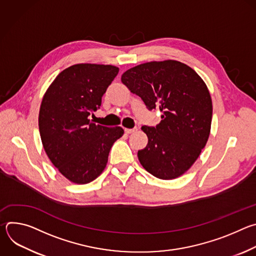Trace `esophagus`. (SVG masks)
Masks as SVG:
<instances>
[{"label": "esophagus", "mask_w": 256, "mask_h": 256, "mask_svg": "<svg viewBox=\"0 0 256 256\" xmlns=\"http://www.w3.org/2000/svg\"><path fill=\"white\" fill-rule=\"evenodd\" d=\"M136 130H138V128H136V126L132 128H124V132H126V134H132V132H136Z\"/></svg>", "instance_id": "esophagus-1"}]
</instances>
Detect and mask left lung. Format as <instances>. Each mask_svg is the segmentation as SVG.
I'll use <instances>...</instances> for the list:
<instances>
[{
    "label": "left lung",
    "mask_w": 256,
    "mask_h": 256,
    "mask_svg": "<svg viewBox=\"0 0 256 256\" xmlns=\"http://www.w3.org/2000/svg\"><path fill=\"white\" fill-rule=\"evenodd\" d=\"M122 82L149 110L162 112L156 126H142L149 140L138 152L142 166L160 179L182 175L210 136L212 105L206 85L190 66L171 60L134 66L124 72Z\"/></svg>",
    "instance_id": "obj_1"
}]
</instances>
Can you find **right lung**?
I'll return each mask as SVG.
<instances>
[{"mask_svg": "<svg viewBox=\"0 0 256 256\" xmlns=\"http://www.w3.org/2000/svg\"><path fill=\"white\" fill-rule=\"evenodd\" d=\"M118 70L110 64L70 66L42 98L38 126L44 148L58 171L75 184H88L101 174L114 142L124 134L120 126L89 120Z\"/></svg>", "mask_w": 256, "mask_h": 256, "instance_id": "add662e5", "label": "right lung"}]
</instances>
